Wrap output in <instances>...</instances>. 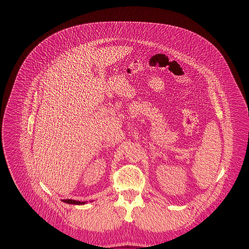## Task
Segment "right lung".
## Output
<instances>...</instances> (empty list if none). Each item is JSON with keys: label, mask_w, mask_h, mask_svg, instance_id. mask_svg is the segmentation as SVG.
I'll list each match as a JSON object with an SVG mask.
<instances>
[{"label": "right lung", "mask_w": 249, "mask_h": 249, "mask_svg": "<svg viewBox=\"0 0 249 249\" xmlns=\"http://www.w3.org/2000/svg\"><path fill=\"white\" fill-rule=\"evenodd\" d=\"M62 201L65 203H68V204H75V205H83L86 203V201H77V200H73V199H63Z\"/></svg>", "instance_id": "obj_1"}]
</instances>
